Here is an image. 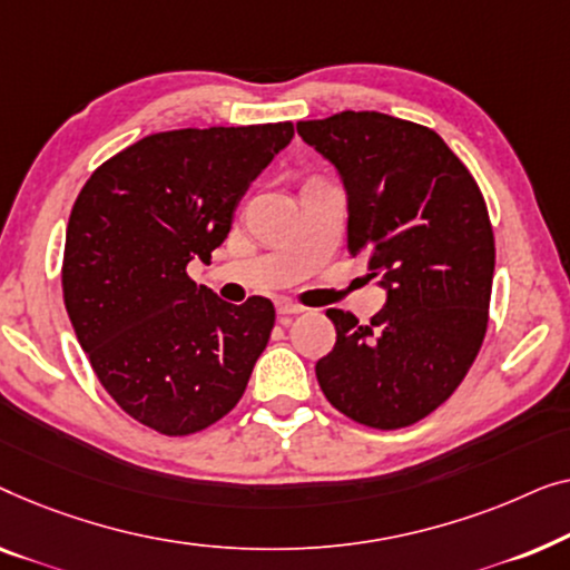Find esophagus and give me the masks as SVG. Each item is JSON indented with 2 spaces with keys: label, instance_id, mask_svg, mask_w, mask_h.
Listing matches in <instances>:
<instances>
[{
  "label": "esophagus",
  "instance_id": "1",
  "mask_svg": "<svg viewBox=\"0 0 570 570\" xmlns=\"http://www.w3.org/2000/svg\"><path fill=\"white\" fill-rule=\"evenodd\" d=\"M276 309H278V315H299V312H304L302 304H296L292 299H278Z\"/></svg>",
  "mask_w": 570,
  "mask_h": 570
}]
</instances>
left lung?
Listing matches in <instances>:
<instances>
[{
	"instance_id": "1",
	"label": "left lung",
	"mask_w": 570,
	"mask_h": 570,
	"mask_svg": "<svg viewBox=\"0 0 570 570\" xmlns=\"http://www.w3.org/2000/svg\"><path fill=\"white\" fill-rule=\"evenodd\" d=\"M296 131L338 167L348 253L382 276L372 323L327 309L335 346L315 366L335 411L392 431L434 413L470 372L488 331L495 239L475 178L431 128L343 110Z\"/></svg>"
}]
</instances>
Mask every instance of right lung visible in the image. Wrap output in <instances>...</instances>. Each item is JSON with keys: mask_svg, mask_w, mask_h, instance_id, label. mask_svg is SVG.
<instances>
[{"mask_svg": "<svg viewBox=\"0 0 570 570\" xmlns=\"http://www.w3.org/2000/svg\"><path fill=\"white\" fill-rule=\"evenodd\" d=\"M292 121L159 131L106 159L67 224L61 288L95 376L124 413L188 436L239 403L276 323L274 302L227 304L188 276L229 235L250 180Z\"/></svg>", "mask_w": 570, "mask_h": 570, "instance_id": "1", "label": "right lung"}]
</instances>
